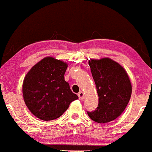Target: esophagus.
I'll use <instances>...</instances> for the list:
<instances>
[{
	"label": "esophagus",
	"mask_w": 152,
	"mask_h": 152,
	"mask_svg": "<svg viewBox=\"0 0 152 152\" xmlns=\"http://www.w3.org/2000/svg\"><path fill=\"white\" fill-rule=\"evenodd\" d=\"M77 95H78V98L80 100L84 99V93H83L82 91L79 92L78 94H77Z\"/></svg>",
	"instance_id": "esophagus-1"
}]
</instances>
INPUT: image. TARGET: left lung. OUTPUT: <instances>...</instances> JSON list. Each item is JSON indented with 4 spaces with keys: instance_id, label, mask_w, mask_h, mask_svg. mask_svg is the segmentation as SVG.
Returning <instances> with one entry per match:
<instances>
[{
    "instance_id": "obj_1",
    "label": "left lung",
    "mask_w": 152,
    "mask_h": 152,
    "mask_svg": "<svg viewBox=\"0 0 152 152\" xmlns=\"http://www.w3.org/2000/svg\"><path fill=\"white\" fill-rule=\"evenodd\" d=\"M98 94V107L88 112L95 122L107 123L121 115L132 95V84L124 67L108 58L88 62Z\"/></svg>"
}]
</instances>
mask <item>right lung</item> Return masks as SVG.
<instances>
[{"instance_id":"right-lung-1","label":"right lung","mask_w":152,"mask_h":152,"mask_svg":"<svg viewBox=\"0 0 152 152\" xmlns=\"http://www.w3.org/2000/svg\"><path fill=\"white\" fill-rule=\"evenodd\" d=\"M67 64L46 57L34 65L22 85L24 102L39 119L51 121L61 116L71 102L78 98L64 80Z\"/></svg>"}]
</instances>
